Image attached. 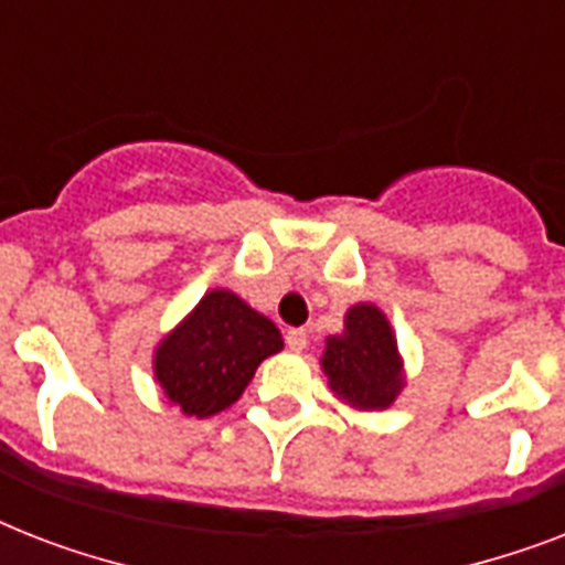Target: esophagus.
Segmentation results:
<instances>
[{"instance_id": "1", "label": "esophagus", "mask_w": 565, "mask_h": 565, "mask_svg": "<svg viewBox=\"0 0 565 565\" xmlns=\"http://www.w3.org/2000/svg\"><path fill=\"white\" fill-rule=\"evenodd\" d=\"M284 340H287V349H290V352H301V349L308 345V331H305V328H290V331L284 334Z\"/></svg>"}]
</instances>
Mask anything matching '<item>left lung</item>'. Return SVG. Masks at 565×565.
Instances as JSON below:
<instances>
[{
  "label": "left lung",
  "instance_id": "obj_1",
  "mask_svg": "<svg viewBox=\"0 0 565 565\" xmlns=\"http://www.w3.org/2000/svg\"><path fill=\"white\" fill-rule=\"evenodd\" d=\"M337 398L358 411H386L404 386V363L384 310L361 301L345 313V331L326 340L319 358Z\"/></svg>",
  "mask_w": 565,
  "mask_h": 565
}]
</instances>
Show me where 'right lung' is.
Returning a JSON list of instances; mask_svg holds the SVG:
<instances>
[{
  "instance_id": "1",
  "label": "right lung",
  "mask_w": 565,
  "mask_h": 565,
  "mask_svg": "<svg viewBox=\"0 0 565 565\" xmlns=\"http://www.w3.org/2000/svg\"><path fill=\"white\" fill-rule=\"evenodd\" d=\"M281 349L273 319L237 292L211 290L154 349V377L184 416L207 419L237 402L257 366Z\"/></svg>"
}]
</instances>
